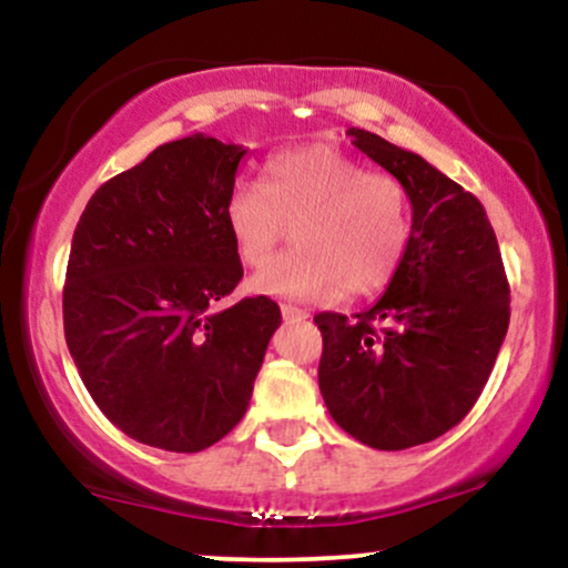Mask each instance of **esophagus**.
<instances>
[{
	"mask_svg": "<svg viewBox=\"0 0 568 568\" xmlns=\"http://www.w3.org/2000/svg\"><path fill=\"white\" fill-rule=\"evenodd\" d=\"M280 312H283V321L285 323L306 321V317H310V312L302 310V306H293V304H283V306H280Z\"/></svg>",
	"mask_w": 568,
	"mask_h": 568,
	"instance_id": "1",
	"label": "esophagus"
}]
</instances>
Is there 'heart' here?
<instances>
[{
	"mask_svg": "<svg viewBox=\"0 0 568 568\" xmlns=\"http://www.w3.org/2000/svg\"><path fill=\"white\" fill-rule=\"evenodd\" d=\"M232 247L264 266L293 224L296 245L253 277L258 293L302 302L374 296L400 272L414 237V207L400 179L366 171L331 143L275 152L262 184L237 181L224 205Z\"/></svg>",
	"mask_w": 568,
	"mask_h": 568,
	"instance_id": "b5f03b06",
	"label": "heart"
}]
</instances>
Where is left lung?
Here are the masks:
<instances>
[{
    "mask_svg": "<svg viewBox=\"0 0 568 568\" xmlns=\"http://www.w3.org/2000/svg\"><path fill=\"white\" fill-rule=\"evenodd\" d=\"M352 143L406 184L414 237L387 291L355 321L315 315L317 382L344 433L379 452L459 425L484 393L510 325V285L484 205L419 154L368 130Z\"/></svg>",
    "mask_w": 568,
    "mask_h": 568,
    "instance_id": "left-lung-1",
    "label": "left lung"
}]
</instances>
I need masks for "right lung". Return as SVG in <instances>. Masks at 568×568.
I'll use <instances>...</instances> for the list:
<instances>
[{"instance_id": "1", "label": "right lung", "mask_w": 568, "mask_h": 568, "mask_svg": "<svg viewBox=\"0 0 568 568\" xmlns=\"http://www.w3.org/2000/svg\"><path fill=\"white\" fill-rule=\"evenodd\" d=\"M247 149L162 143L84 205L63 285V331L84 387L133 440L194 454L245 416L283 323L266 296L216 310L243 277L224 205Z\"/></svg>"}]
</instances>
